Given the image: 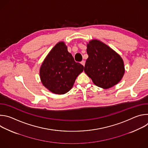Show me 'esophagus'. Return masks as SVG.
I'll use <instances>...</instances> for the list:
<instances>
[{"instance_id":"obj_1","label":"esophagus","mask_w":148,"mask_h":148,"mask_svg":"<svg viewBox=\"0 0 148 148\" xmlns=\"http://www.w3.org/2000/svg\"><path fill=\"white\" fill-rule=\"evenodd\" d=\"M81 64L84 67V66H85V64H86V62L84 60H82L81 62Z\"/></svg>"}]
</instances>
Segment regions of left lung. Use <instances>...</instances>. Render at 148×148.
Returning a JSON list of instances; mask_svg holds the SVG:
<instances>
[{
    "label": "left lung",
    "instance_id": "1",
    "mask_svg": "<svg viewBox=\"0 0 148 148\" xmlns=\"http://www.w3.org/2000/svg\"><path fill=\"white\" fill-rule=\"evenodd\" d=\"M88 58L84 71L95 85L107 89L113 87L122 79L125 68L120 56L107 45L97 40L87 45Z\"/></svg>",
    "mask_w": 148,
    "mask_h": 148
}]
</instances>
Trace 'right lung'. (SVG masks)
Instances as JSON below:
<instances>
[{
  "instance_id": "add662e5",
  "label": "right lung",
  "mask_w": 148,
  "mask_h": 148,
  "mask_svg": "<svg viewBox=\"0 0 148 148\" xmlns=\"http://www.w3.org/2000/svg\"><path fill=\"white\" fill-rule=\"evenodd\" d=\"M84 66L74 61L64 42H59L50 51L40 70L45 87L57 94H64L73 87Z\"/></svg>"
}]
</instances>
